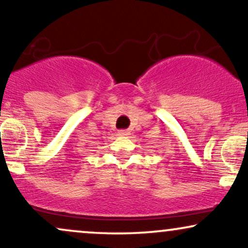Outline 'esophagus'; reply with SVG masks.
<instances>
[{"mask_svg":"<svg viewBox=\"0 0 248 248\" xmlns=\"http://www.w3.org/2000/svg\"><path fill=\"white\" fill-rule=\"evenodd\" d=\"M119 135H121V136H126V135H128V134H129V132H127V130H119Z\"/></svg>","mask_w":248,"mask_h":248,"instance_id":"obj_1","label":"esophagus"}]
</instances>
